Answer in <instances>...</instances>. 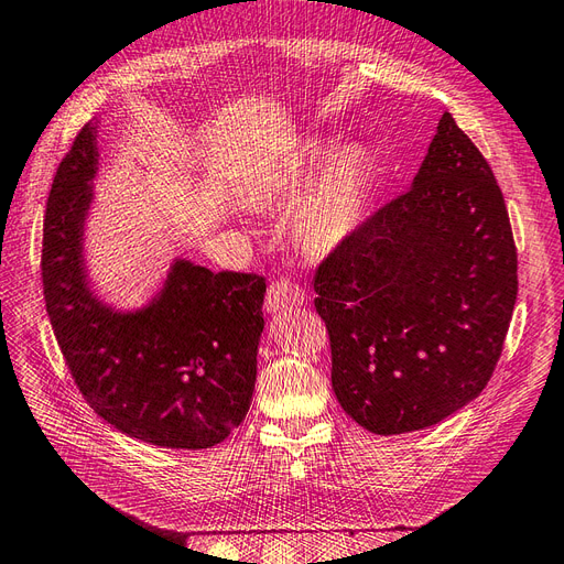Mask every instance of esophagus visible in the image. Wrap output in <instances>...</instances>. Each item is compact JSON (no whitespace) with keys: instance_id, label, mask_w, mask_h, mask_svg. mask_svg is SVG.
<instances>
[{"instance_id":"esophagus-1","label":"esophagus","mask_w":564,"mask_h":564,"mask_svg":"<svg viewBox=\"0 0 564 564\" xmlns=\"http://www.w3.org/2000/svg\"><path fill=\"white\" fill-rule=\"evenodd\" d=\"M305 301H308V294H305L299 284L286 282V280L272 282L268 286V296H265V313L280 315L284 311L299 308V305H303Z\"/></svg>"}]
</instances>
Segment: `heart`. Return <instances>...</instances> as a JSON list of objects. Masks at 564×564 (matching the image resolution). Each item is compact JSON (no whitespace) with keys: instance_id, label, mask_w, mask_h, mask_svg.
<instances>
[{"instance_id":"heart-1","label":"heart","mask_w":564,"mask_h":564,"mask_svg":"<svg viewBox=\"0 0 564 564\" xmlns=\"http://www.w3.org/2000/svg\"><path fill=\"white\" fill-rule=\"evenodd\" d=\"M332 160V148L313 145L296 162L275 164L249 195L253 212H289L303 199L317 174ZM308 195V194H307ZM310 196V195H308ZM369 199V166L360 152L338 155L296 216V240L311 256H327L346 245L360 228Z\"/></svg>"}]
</instances>
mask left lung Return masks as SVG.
I'll return each instance as SVG.
<instances>
[{"label":"left lung","mask_w":564,"mask_h":564,"mask_svg":"<svg viewBox=\"0 0 564 564\" xmlns=\"http://www.w3.org/2000/svg\"><path fill=\"white\" fill-rule=\"evenodd\" d=\"M332 388L377 435L429 429L480 395L518 299L501 187L454 117H440L412 187L317 268Z\"/></svg>","instance_id":"obj_1"}]
</instances>
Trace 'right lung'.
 <instances>
[{
	"label": "right lung",
	"mask_w": 564,
	"mask_h": 564,
	"mask_svg": "<svg viewBox=\"0 0 564 564\" xmlns=\"http://www.w3.org/2000/svg\"><path fill=\"white\" fill-rule=\"evenodd\" d=\"M98 122L63 158L44 216L46 313L94 412L155 447L207 449L249 412L265 280L174 259L141 308L100 299L84 259L98 174Z\"/></svg>",
	"instance_id": "add662e5"
}]
</instances>
